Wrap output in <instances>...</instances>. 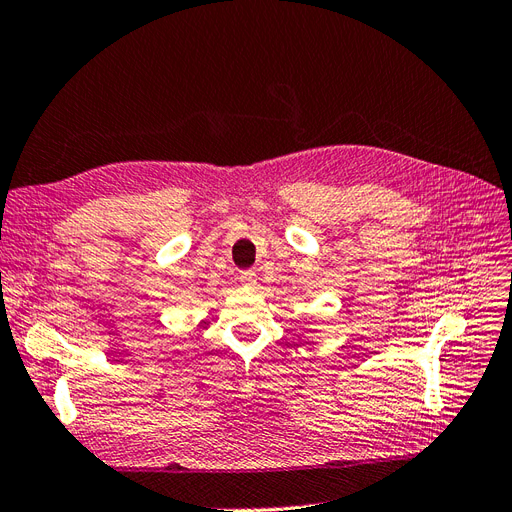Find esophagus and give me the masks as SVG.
<instances>
[{"label":"esophagus","mask_w":512,"mask_h":512,"mask_svg":"<svg viewBox=\"0 0 512 512\" xmlns=\"http://www.w3.org/2000/svg\"><path fill=\"white\" fill-rule=\"evenodd\" d=\"M240 283H242L244 287H255V283H257V274H255L253 270H244V272H240Z\"/></svg>","instance_id":"1"}]
</instances>
